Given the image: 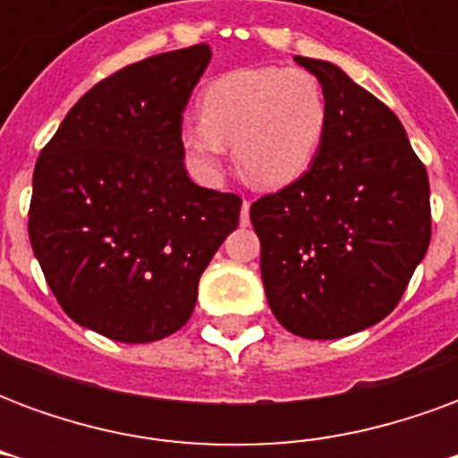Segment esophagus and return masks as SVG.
<instances>
[{"label": "esophagus", "instance_id": "34e87169", "mask_svg": "<svg viewBox=\"0 0 458 458\" xmlns=\"http://www.w3.org/2000/svg\"><path fill=\"white\" fill-rule=\"evenodd\" d=\"M240 223L248 225L250 223V200H242V208H240Z\"/></svg>", "mask_w": 458, "mask_h": 458}]
</instances>
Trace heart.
Returning a JSON list of instances; mask_svg holds the SVG:
<instances>
[{
    "label": "heart",
    "mask_w": 458,
    "mask_h": 458,
    "mask_svg": "<svg viewBox=\"0 0 458 458\" xmlns=\"http://www.w3.org/2000/svg\"><path fill=\"white\" fill-rule=\"evenodd\" d=\"M200 120L181 130L183 149L216 174L233 144L240 174L258 186H284L311 166L327 134V95L301 68H245L203 90Z\"/></svg>",
    "instance_id": "b5f03b06"
}]
</instances>
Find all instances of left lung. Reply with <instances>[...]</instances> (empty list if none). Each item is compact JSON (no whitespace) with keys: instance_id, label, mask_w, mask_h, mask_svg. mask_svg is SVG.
<instances>
[{"instance_id":"1","label":"left lung","mask_w":458,"mask_h":458,"mask_svg":"<svg viewBox=\"0 0 458 458\" xmlns=\"http://www.w3.org/2000/svg\"><path fill=\"white\" fill-rule=\"evenodd\" d=\"M327 134L297 181L250 206L269 309L311 341L358 334L403 299L432 238L429 179L394 113L327 61Z\"/></svg>"}]
</instances>
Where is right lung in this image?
I'll use <instances>...</instances> for the list:
<instances>
[{"label":"right lung","mask_w":458,"mask_h":458,"mask_svg":"<svg viewBox=\"0 0 458 458\" xmlns=\"http://www.w3.org/2000/svg\"><path fill=\"white\" fill-rule=\"evenodd\" d=\"M208 61L199 44L107 75L36 161V259L65 314L113 341L179 331L203 269L238 228V193L196 186L183 166V107Z\"/></svg>","instance_id":"obj_1"}]
</instances>
